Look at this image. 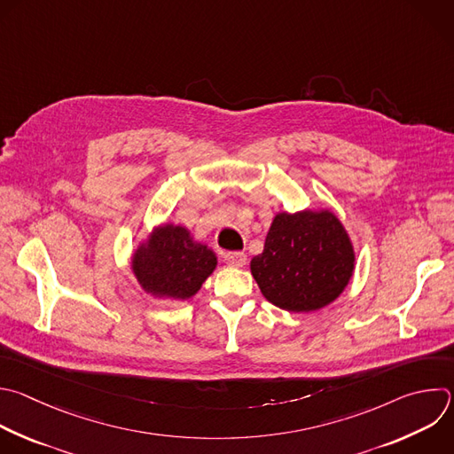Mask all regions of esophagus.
I'll list each match as a JSON object with an SVG mask.
<instances>
[{
  "mask_svg": "<svg viewBox=\"0 0 454 454\" xmlns=\"http://www.w3.org/2000/svg\"><path fill=\"white\" fill-rule=\"evenodd\" d=\"M224 262L230 267H244L247 262V256L244 253H226Z\"/></svg>",
  "mask_w": 454,
  "mask_h": 454,
  "instance_id": "obj_1",
  "label": "esophagus"
}]
</instances>
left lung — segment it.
<instances>
[{
    "instance_id": "obj_1",
    "label": "left lung",
    "mask_w": 454,
    "mask_h": 454,
    "mask_svg": "<svg viewBox=\"0 0 454 454\" xmlns=\"http://www.w3.org/2000/svg\"><path fill=\"white\" fill-rule=\"evenodd\" d=\"M356 263L353 240L330 208L278 212L251 274L263 297L292 312H317L340 297Z\"/></svg>"
}]
</instances>
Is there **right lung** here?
<instances>
[{
	"label": "right lung",
	"mask_w": 454,
	"mask_h": 454,
	"mask_svg": "<svg viewBox=\"0 0 454 454\" xmlns=\"http://www.w3.org/2000/svg\"><path fill=\"white\" fill-rule=\"evenodd\" d=\"M129 267L145 294L155 299L187 301L215 270L217 256L196 242L187 228L164 223L137 244Z\"/></svg>",
	"instance_id": "add662e5"
}]
</instances>
